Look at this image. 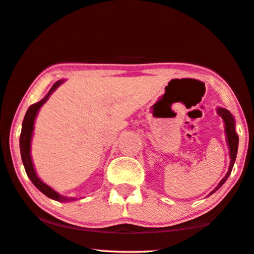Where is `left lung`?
I'll use <instances>...</instances> for the list:
<instances>
[{"instance_id":"1","label":"left lung","mask_w":254,"mask_h":254,"mask_svg":"<svg viewBox=\"0 0 254 254\" xmlns=\"http://www.w3.org/2000/svg\"><path fill=\"white\" fill-rule=\"evenodd\" d=\"M216 111H217V114H218L224 121L225 134H226V142H227V146H228V149H229V158H231V163H229L228 171L226 173V175H225V178L220 181L218 185H217V187L215 188V190H212L210 193H209L208 196L211 195L212 193H215L221 187V185L226 182L228 176L231 175L233 166H234L236 155H237V149H239V135H237L236 131H235V119H234V116H233L232 113L229 112L228 110H226V108L217 107Z\"/></svg>"}]
</instances>
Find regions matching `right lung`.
Returning <instances> with one entry per match:
<instances>
[{
    "label": "right lung",
    "mask_w": 254,
    "mask_h": 254,
    "mask_svg": "<svg viewBox=\"0 0 254 254\" xmlns=\"http://www.w3.org/2000/svg\"><path fill=\"white\" fill-rule=\"evenodd\" d=\"M65 81V80H59L56 81L50 91L47 92V95L44 97L42 100H39L38 103L33 104L25 115V119H23L22 122V128H21V134H20V154H21V159L23 163V166H25L26 173L28 178L30 179L31 182L35 185L38 190L44 193L48 198L53 199L55 201H59V202H66V201H72L75 200L74 198H70V196H64L60 194L59 192H56L54 189H52L50 185L44 183L42 180L38 178L37 173L34 167L33 159H31V139H33L34 135V127H35V120L37 118V114L44 104L47 102V99L50 98V96L53 94V92L58 89V88L61 86V84Z\"/></svg>",
    "instance_id": "obj_1"
}]
</instances>
